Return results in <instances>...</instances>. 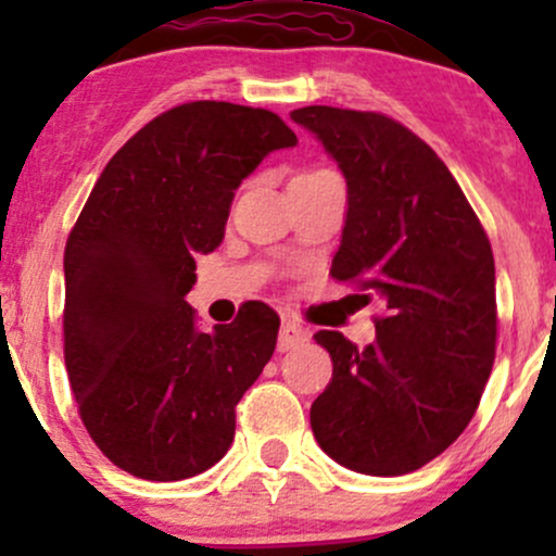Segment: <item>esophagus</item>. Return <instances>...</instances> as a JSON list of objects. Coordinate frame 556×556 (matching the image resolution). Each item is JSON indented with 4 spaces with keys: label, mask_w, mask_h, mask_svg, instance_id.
Returning <instances> with one entry per match:
<instances>
[{
    "label": "esophagus",
    "mask_w": 556,
    "mask_h": 556,
    "mask_svg": "<svg viewBox=\"0 0 556 556\" xmlns=\"http://www.w3.org/2000/svg\"><path fill=\"white\" fill-rule=\"evenodd\" d=\"M308 329L300 327L298 321H292V318H282V327H279V340H277V348L287 353V350H295L300 344L308 342Z\"/></svg>",
    "instance_id": "1"
}]
</instances>
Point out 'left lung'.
<instances>
[{
    "label": "left lung",
    "instance_id": "1",
    "mask_svg": "<svg viewBox=\"0 0 556 556\" xmlns=\"http://www.w3.org/2000/svg\"><path fill=\"white\" fill-rule=\"evenodd\" d=\"M290 117L348 182L331 277L374 290L387 308L366 348L342 331L314 334L334 371L311 405V429L355 473H413L465 431L494 366L489 238L446 164L407 127L337 106Z\"/></svg>",
    "mask_w": 556,
    "mask_h": 556
}]
</instances>
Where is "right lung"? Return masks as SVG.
Segmentation results:
<instances>
[{"label":"right lung","instance_id":"1","mask_svg":"<svg viewBox=\"0 0 556 556\" xmlns=\"http://www.w3.org/2000/svg\"><path fill=\"white\" fill-rule=\"evenodd\" d=\"M295 132L269 110L190 101L110 159L65 248V366L88 433L117 468L182 481L235 439V405L277 344L253 303L201 331L195 256L225 240L235 190Z\"/></svg>","mask_w":556,"mask_h":556}]
</instances>
